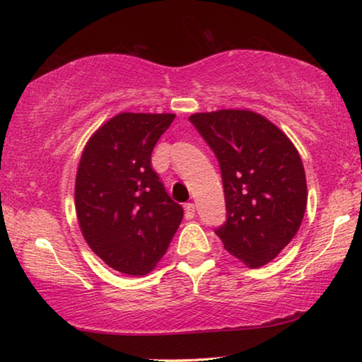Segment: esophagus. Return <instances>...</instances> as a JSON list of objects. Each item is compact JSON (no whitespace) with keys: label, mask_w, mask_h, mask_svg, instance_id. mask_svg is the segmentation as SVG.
Segmentation results:
<instances>
[{"label":"esophagus","mask_w":362,"mask_h":362,"mask_svg":"<svg viewBox=\"0 0 362 362\" xmlns=\"http://www.w3.org/2000/svg\"><path fill=\"white\" fill-rule=\"evenodd\" d=\"M194 212H196L194 204L193 203H187L185 204V218L187 220H192L194 217Z\"/></svg>","instance_id":"esophagus-1"}]
</instances>
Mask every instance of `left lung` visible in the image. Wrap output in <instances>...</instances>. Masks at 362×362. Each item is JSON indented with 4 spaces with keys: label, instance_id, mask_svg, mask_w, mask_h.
<instances>
[{
    "label": "left lung",
    "instance_id": "left-lung-1",
    "mask_svg": "<svg viewBox=\"0 0 362 362\" xmlns=\"http://www.w3.org/2000/svg\"><path fill=\"white\" fill-rule=\"evenodd\" d=\"M217 156L226 222L216 235L250 268L272 262L300 228L306 209L302 159L289 137L250 110L189 116Z\"/></svg>",
    "mask_w": 362,
    "mask_h": 362
}]
</instances>
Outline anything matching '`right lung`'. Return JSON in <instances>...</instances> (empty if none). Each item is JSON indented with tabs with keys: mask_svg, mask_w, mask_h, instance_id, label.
<instances>
[{
	"mask_svg": "<svg viewBox=\"0 0 362 362\" xmlns=\"http://www.w3.org/2000/svg\"><path fill=\"white\" fill-rule=\"evenodd\" d=\"M173 113H119L86 144L75 183L86 243L116 272L142 276L166 254L183 218L151 169Z\"/></svg>",
	"mask_w": 362,
	"mask_h": 362,
	"instance_id": "right-lung-1",
	"label": "right lung"
}]
</instances>
